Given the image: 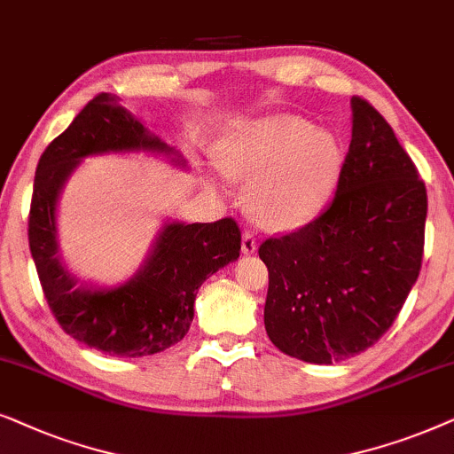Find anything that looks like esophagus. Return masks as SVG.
Listing matches in <instances>:
<instances>
[{
    "mask_svg": "<svg viewBox=\"0 0 454 454\" xmlns=\"http://www.w3.org/2000/svg\"><path fill=\"white\" fill-rule=\"evenodd\" d=\"M255 251H257L255 232L245 231V232H243V253H255Z\"/></svg>",
    "mask_w": 454,
    "mask_h": 454,
    "instance_id": "obj_1",
    "label": "esophagus"
}]
</instances>
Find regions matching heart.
I'll return each instance as SVG.
<instances>
[{"label": "heart", "mask_w": 454, "mask_h": 454, "mask_svg": "<svg viewBox=\"0 0 454 454\" xmlns=\"http://www.w3.org/2000/svg\"><path fill=\"white\" fill-rule=\"evenodd\" d=\"M220 164L251 184V203L265 223L294 228L319 214L342 174L344 151L334 132L303 118L271 116L228 132Z\"/></svg>", "instance_id": "1"}]
</instances>
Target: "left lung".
I'll return each instance as SVG.
<instances>
[{
	"label": "left lung",
	"mask_w": 454,
	"mask_h": 454,
	"mask_svg": "<svg viewBox=\"0 0 454 454\" xmlns=\"http://www.w3.org/2000/svg\"><path fill=\"white\" fill-rule=\"evenodd\" d=\"M353 138L336 192L316 220L259 245L263 322L282 353L330 365L376 344L421 270L427 192L395 130L353 97Z\"/></svg>",
	"instance_id": "8db88e82"
}]
</instances>
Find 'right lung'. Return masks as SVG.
Returning a JSON list of instances; mask_svg holds the SVG:
<instances>
[{"instance_id": "add662e5", "label": "right lung", "mask_w": 454, "mask_h": 454, "mask_svg": "<svg viewBox=\"0 0 454 454\" xmlns=\"http://www.w3.org/2000/svg\"><path fill=\"white\" fill-rule=\"evenodd\" d=\"M112 93H99L53 138L35 172L28 211V247L53 317L66 334L114 357H145L180 342L195 316L205 278L240 253L232 217L209 223L172 222L161 231L143 270L118 288H82L58 257L56 203L66 178L82 157L107 151H161Z\"/></svg>"}]
</instances>
